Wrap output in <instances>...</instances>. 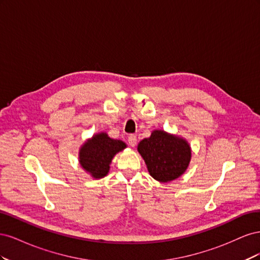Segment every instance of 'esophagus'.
Masks as SVG:
<instances>
[{"instance_id":"1","label":"esophagus","mask_w":260,"mask_h":260,"mask_svg":"<svg viewBox=\"0 0 260 260\" xmlns=\"http://www.w3.org/2000/svg\"><path fill=\"white\" fill-rule=\"evenodd\" d=\"M137 142H138V139H137V136L135 135H131L128 137V143L130 146L135 147L137 145Z\"/></svg>"}]
</instances>
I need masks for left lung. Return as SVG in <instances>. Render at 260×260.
Wrapping results in <instances>:
<instances>
[{
  "mask_svg": "<svg viewBox=\"0 0 260 260\" xmlns=\"http://www.w3.org/2000/svg\"><path fill=\"white\" fill-rule=\"evenodd\" d=\"M138 152L144 159L149 175L161 183L182 176L192 158L191 145L184 138L159 129L140 141Z\"/></svg>",
  "mask_w": 260,
  "mask_h": 260,
  "instance_id": "8db88e82",
  "label": "left lung"
}]
</instances>
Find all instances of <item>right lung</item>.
Segmentation results:
<instances>
[{
  "label": "right lung",
  "mask_w": 260,
  "mask_h": 260,
  "mask_svg": "<svg viewBox=\"0 0 260 260\" xmlns=\"http://www.w3.org/2000/svg\"><path fill=\"white\" fill-rule=\"evenodd\" d=\"M127 147L123 141L109 138L106 132H98L88 139L79 148L81 168L94 179L108 175L112 160L116 154Z\"/></svg>",
  "instance_id": "right-lung-1"
}]
</instances>
